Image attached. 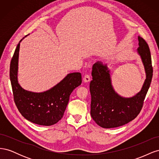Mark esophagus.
<instances>
[{"label": "esophagus", "mask_w": 159, "mask_h": 159, "mask_svg": "<svg viewBox=\"0 0 159 159\" xmlns=\"http://www.w3.org/2000/svg\"><path fill=\"white\" fill-rule=\"evenodd\" d=\"M90 80H91V78H90V76H89V75H85L84 76V81L85 83L89 82V81H90Z\"/></svg>", "instance_id": "esophagus-1"}]
</instances>
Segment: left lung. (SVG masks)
<instances>
[{
	"mask_svg": "<svg viewBox=\"0 0 159 159\" xmlns=\"http://www.w3.org/2000/svg\"><path fill=\"white\" fill-rule=\"evenodd\" d=\"M138 40L137 51L144 66L146 79L140 91L133 97H123L115 91L107 64L97 61L93 65V78L89 85L90 113L95 122L103 128L122 126L133 120L141 111L152 80V67L147 43L141 36H138Z\"/></svg>",
	"mask_w": 159,
	"mask_h": 159,
	"instance_id": "left-lung-1",
	"label": "left lung"
}]
</instances>
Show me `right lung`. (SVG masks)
Here are the masks:
<instances>
[{"mask_svg": "<svg viewBox=\"0 0 159 159\" xmlns=\"http://www.w3.org/2000/svg\"><path fill=\"white\" fill-rule=\"evenodd\" d=\"M25 37L19 42L11 62L10 79L14 102L28 121L50 126L63 117L70 94L81 84V75L79 72L67 74L59 83L42 92H34L22 88L18 80V57L20 42Z\"/></svg>", "mask_w": 159, "mask_h": 159, "instance_id": "1", "label": "right lung"}]
</instances>
